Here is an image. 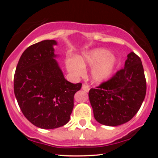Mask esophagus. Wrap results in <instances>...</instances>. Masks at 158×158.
Listing matches in <instances>:
<instances>
[{
    "label": "esophagus",
    "mask_w": 158,
    "mask_h": 158,
    "mask_svg": "<svg viewBox=\"0 0 158 158\" xmlns=\"http://www.w3.org/2000/svg\"><path fill=\"white\" fill-rule=\"evenodd\" d=\"M82 90H84L85 91H86V92H88L89 91V90H90V87H89V85H87V84H84V85H82Z\"/></svg>",
    "instance_id": "obj_1"
}]
</instances>
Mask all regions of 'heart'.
<instances>
[{
    "mask_svg": "<svg viewBox=\"0 0 158 158\" xmlns=\"http://www.w3.org/2000/svg\"><path fill=\"white\" fill-rule=\"evenodd\" d=\"M117 59L109 50L105 48H97L85 52L77 58H68L66 67L74 77L82 76L87 66H94L91 70L94 80L102 81L113 74L117 67Z\"/></svg>",
    "mask_w": 158,
    "mask_h": 158,
    "instance_id": "heart-1",
    "label": "heart"
}]
</instances>
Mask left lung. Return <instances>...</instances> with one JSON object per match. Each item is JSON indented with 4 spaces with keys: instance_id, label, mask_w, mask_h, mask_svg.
<instances>
[{
    "instance_id": "8db88e82",
    "label": "left lung",
    "mask_w": 158,
    "mask_h": 158,
    "mask_svg": "<svg viewBox=\"0 0 158 158\" xmlns=\"http://www.w3.org/2000/svg\"><path fill=\"white\" fill-rule=\"evenodd\" d=\"M127 57L124 68L88 94L94 118L105 126H117L131 120L146 97V81L140 58L134 52Z\"/></svg>"
}]
</instances>
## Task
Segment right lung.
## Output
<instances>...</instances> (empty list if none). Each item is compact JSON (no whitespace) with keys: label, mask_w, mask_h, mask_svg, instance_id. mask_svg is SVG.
<instances>
[{"label":"right lung","mask_w":158,"mask_h":158,"mask_svg":"<svg viewBox=\"0 0 158 158\" xmlns=\"http://www.w3.org/2000/svg\"><path fill=\"white\" fill-rule=\"evenodd\" d=\"M55 40H44L27 48L14 76V93L24 117L34 126L52 129L70 120L73 98L81 83L64 79L54 58Z\"/></svg>","instance_id":"right-lung-1"}]
</instances>
